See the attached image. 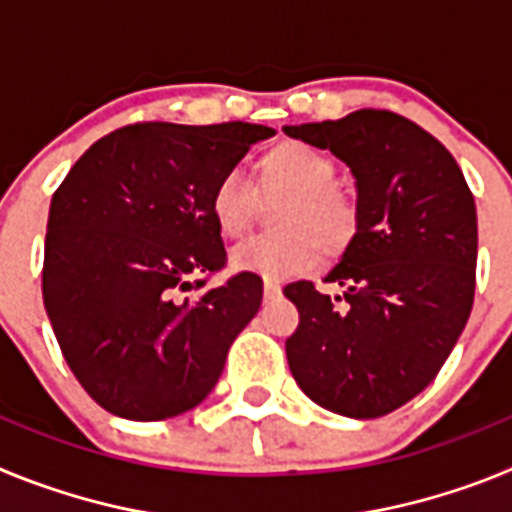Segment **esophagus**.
<instances>
[{
	"label": "esophagus",
	"instance_id": "1",
	"mask_svg": "<svg viewBox=\"0 0 512 512\" xmlns=\"http://www.w3.org/2000/svg\"><path fill=\"white\" fill-rule=\"evenodd\" d=\"M264 295H266V300H274V297L282 295V287H279V282H271V279H266Z\"/></svg>",
	"mask_w": 512,
	"mask_h": 512
}]
</instances>
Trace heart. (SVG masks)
<instances>
[{
    "label": "heart",
    "instance_id": "obj_1",
    "mask_svg": "<svg viewBox=\"0 0 512 512\" xmlns=\"http://www.w3.org/2000/svg\"><path fill=\"white\" fill-rule=\"evenodd\" d=\"M256 189L228 171L210 192V215L225 238L251 228L259 197H284L277 210L282 233L256 235L235 246L230 261L238 271L282 282L310 269L318 256L341 259L361 230V207L338 187L336 161L305 140H282L256 158Z\"/></svg>",
    "mask_w": 512,
    "mask_h": 512
}]
</instances>
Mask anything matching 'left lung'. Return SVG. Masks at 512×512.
Segmentation results:
<instances>
[{"instance_id":"left-lung-1","label":"left lung","mask_w":512,"mask_h":512,"mask_svg":"<svg viewBox=\"0 0 512 512\" xmlns=\"http://www.w3.org/2000/svg\"><path fill=\"white\" fill-rule=\"evenodd\" d=\"M351 169L361 230L325 282H292L300 312L287 361L300 390L346 418H382L428 387L467 325L477 282V210L446 148L408 117L356 110L287 125Z\"/></svg>"}]
</instances>
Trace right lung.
<instances>
[{
    "label": "right lung",
    "mask_w": 512,
    "mask_h": 512,
    "mask_svg": "<svg viewBox=\"0 0 512 512\" xmlns=\"http://www.w3.org/2000/svg\"><path fill=\"white\" fill-rule=\"evenodd\" d=\"M271 135L251 122H135L99 138L53 194L45 312L74 377L112 415L197 408L259 312V274L200 289L228 264L212 187Z\"/></svg>",
    "instance_id": "obj_1"
}]
</instances>
